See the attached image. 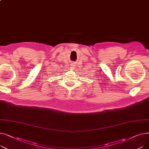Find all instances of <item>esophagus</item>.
Returning <instances> with one entry per match:
<instances>
[{
    "instance_id": "obj_1",
    "label": "esophagus",
    "mask_w": 149,
    "mask_h": 149,
    "mask_svg": "<svg viewBox=\"0 0 149 149\" xmlns=\"http://www.w3.org/2000/svg\"><path fill=\"white\" fill-rule=\"evenodd\" d=\"M75 65H76V64H75V62H73V63H72V66H75Z\"/></svg>"
}]
</instances>
